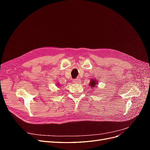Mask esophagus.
I'll list each match as a JSON object with an SVG mask.
<instances>
[{"label": "esophagus", "mask_w": 150, "mask_h": 150, "mask_svg": "<svg viewBox=\"0 0 150 150\" xmlns=\"http://www.w3.org/2000/svg\"><path fill=\"white\" fill-rule=\"evenodd\" d=\"M72 82H73L74 83H80V79H74L73 80H72Z\"/></svg>", "instance_id": "1"}]
</instances>
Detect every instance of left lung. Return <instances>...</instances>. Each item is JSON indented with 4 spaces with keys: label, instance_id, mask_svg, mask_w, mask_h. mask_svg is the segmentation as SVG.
Masks as SVG:
<instances>
[{
    "label": "left lung",
    "instance_id": "obj_1",
    "mask_svg": "<svg viewBox=\"0 0 150 150\" xmlns=\"http://www.w3.org/2000/svg\"><path fill=\"white\" fill-rule=\"evenodd\" d=\"M97 84L98 83L96 82V81H95V80H91V81L89 83L91 87H93V88L94 87V86H96V84Z\"/></svg>",
    "mask_w": 150,
    "mask_h": 150
}]
</instances>
